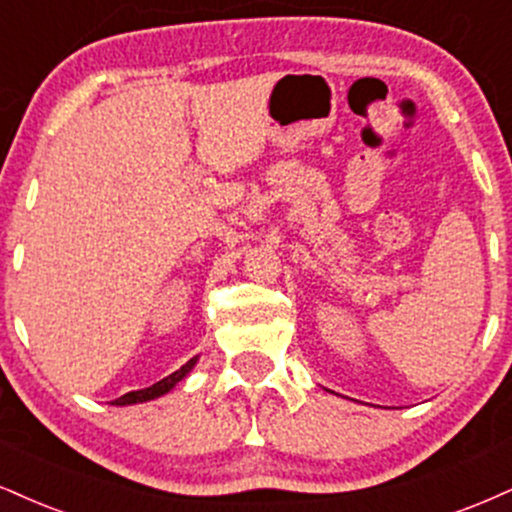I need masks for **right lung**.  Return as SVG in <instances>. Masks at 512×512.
Wrapping results in <instances>:
<instances>
[{
  "instance_id": "obj_1",
  "label": "right lung",
  "mask_w": 512,
  "mask_h": 512,
  "mask_svg": "<svg viewBox=\"0 0 512 512\" xmlns=\"http://www.w3.org/2000/svg\"><path fill=\"white\" fill-rule=\"evenodd\" d=\"M197 357H193V360H188L186 365H183L181 369H176L174 374H169V377H164L162 381H157V384H152L150 389H140V391H131L126 393V396L116 398L114 405H133V403H145V400H155L159 396H164V393H169L174 386L178 384V381H183L190 374V369L195 367Z\"/></svg>"
}]
</instances>
